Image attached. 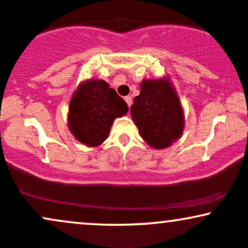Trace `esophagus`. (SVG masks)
<instances>
[{
  "mask_svg": "<svg viewBox=\"0 0 248 248\" xmlns=\"http://www.w3.org/2000/svg\"><path fill=\"white\" fill-rule=\"evenodd\" d=\"M124 101L127 102L128 107L132 106V102H133V100H132V96H124Z\"/></svg>",
  "mask_w": 248,
  "mask_h": 248,
  "instance_id": "1",
  "label": "esophagus"
}]
</instances>
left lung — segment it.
<instances>
[{
    "mask_svg": "<svg viewBox=\"0 0 248 248\" xmlns=\"http://www.w3.org/2000/svg\"><path fill=\"white\" fill-rule=\"evenodd\" d=\"M130 114L142 139L154 149L171 146L183 134V108L168 78L142 80L140 95L134 98Z\"/></svg>",
    "mask_w": 248,
    "mask_h": 248,
    "instance_id": "obj_1",
    "label": "left lung"
}]
</instances>
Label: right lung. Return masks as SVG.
Wrapping results in <instances>:
<instances>
[{
	"instance_id": "obj_1",
	"label": "right lung",
	"mask_w": 248,
	"mask_h": 248,
	"mask_svg": "<svg viewBox=\"0 0 248 248\" xmlns=\"http://www.w3.org/2000/svg\"><path fill=\"white\" fill-rule=\"evenodd\" d=\"M127 112L126 101L106 81L91 79L81 82L71 98L69 129L79 142L98 147L108 138L114 119Z\"/></svg>"
}]
</instances>
